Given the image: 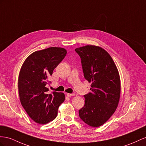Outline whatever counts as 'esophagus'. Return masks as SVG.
<instances>
[{"mask_svg":"<svg viewBox=\"0 0 146 146\" xmlns=\"http://www.w3.org/2000/svg\"><path fill=\"white\" fill-rule=\"evenodd\" d=\"M67 97H72L74 96V94H70V93H67L66 94Z\"/></svg>","mask_w":146,"mask_h":146,"instance_id":"1","label":"esophagus"}]
</instances>
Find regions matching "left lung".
Here are the masks:
<instances>
[{
    "label": "left lung",
    "instance_id": "left-lung-1",
    "mask_svg": "<svg viewBox=\"0 0 146 146\" xmlns=\"http://www.w3.org/2000/svg\"><path fill=\"white\" fill-rule=\"evenodd\" d=\"M80 55L85 79L91 83V92L84 96L80 118L92 127L104 124L118 107L120 78L113 59L102 47L88 45L75 48Z\"/></svg>",
    "mask_w": 146,
    "mask_h": 146
}]
</instances>
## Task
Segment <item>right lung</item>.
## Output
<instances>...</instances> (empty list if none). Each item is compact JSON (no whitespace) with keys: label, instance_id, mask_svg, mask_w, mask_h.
<instances>
[{"label":"right lung","instance_id":"add662e5","mask_svg":"<svg viewBox=\"0 0 146 146\" xmlns=\"http://www.w3.org/2000/svg\"><path fill=\"white\" fill-rule=\"evenodd\" d=\"M66 54L61 47H48L37 50L25 60L18 76V93L22 106L33 121L46 124L57 115L59 106L64 102L63 92L48 94V78Z\"/></svg>","mask_w":146,"mask_h":146}]
</instances>
